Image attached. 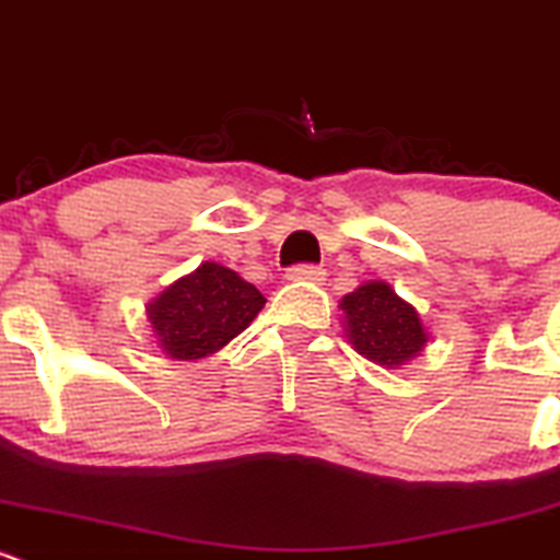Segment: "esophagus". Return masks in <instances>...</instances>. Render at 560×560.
I'll use <instances>...</instances> for the list:
<instances>
[{
  "instance_id": "34e87169",
  "label": "esophagus",
  "mask_w": 560,
  "mask_h": 560,
  "mask_svg": "<svg viewBox=\"0 0 560 560\" xmlns=\"http://www.w3.org/2000/svg\"><path fill=\"white\" fill-rule=\"evenodd\" d=\"M285 278L293 282H320L326 278V272L320 267H313V264H299V267L288 269Z\"/></svg>"
}]
</instances>
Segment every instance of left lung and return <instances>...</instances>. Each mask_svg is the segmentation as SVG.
<instances>
[{
    "mask_svg": "<svg viewBox=\"0 0 560 560\" xmlns=\"http://www.w3.org/2000/svg\"><path fill=\"white\" fill-rule=\"evenodd\" d=\"M342 329L353 351L386 370H397L424 351L430 335L413 304L384 280L362 282L340 299Z\"/></svg>",
    "mask_w": 560,
    "mask_h": 560,
    "instance_id": "left-lung-1",
    "label": "left lung"
}]
</instances>
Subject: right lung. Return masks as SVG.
<instances>
[{"label":"right lung","instance_id":"add662e5","mask_svg":"<svg viewBox=\"0 0 560 560\" xmlns=\"http://www.w3.org/2000/svg\"><path fill=\"white\" fill-rule=\"evenodd\" d=\"M267 304L253 282L223 264L203 261L147 304L158 348L176 362H192L229 346Z\"/></svg>","mask_w":560,"mask_h":560}]
</instances>
